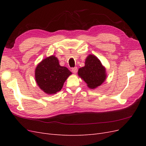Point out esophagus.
Wrapping results in <instances>:
<instances>
[{
    "instance_id": "34e87169",
    "label": "esophagus",
    "mask_w": 146,
    "mask_h": 146,
    "mask_svg": "<svg viewBox=\"0 0 146 146\" xmlns=\"http://www.w3.org/2000/svg\"><path fill=\"white\" fill-rule=\"evenodd\" d=\"M72 71L74 74H76V72H77V67H74L72 69Z\"/></svg>"
}]
</instances>
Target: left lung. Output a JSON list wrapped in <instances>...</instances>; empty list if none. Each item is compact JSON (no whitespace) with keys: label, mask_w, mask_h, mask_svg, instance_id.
Segmentation results:
<instances>
[{"label":"left lung","mask_w":146,"mask_h":146,"mask_svg":"<svg viewBox=\"0 0 146 146\" xmlns=\"http://www.w3.org/2000/svg\"><path fill=\"white\" fill-rule=\"evenodd\" d=\"M78 74L91 89H94L99 86L106 78L105 68L102 65L100 60L92 55L87 57L85 66L78 69Z\"/></svg>","instance_id":"left-lung-1"}]
</instances>
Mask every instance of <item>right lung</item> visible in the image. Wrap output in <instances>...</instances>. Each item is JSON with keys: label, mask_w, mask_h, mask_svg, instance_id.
Wrapping results in <instances>:
<instances>
[{"label": "right lung", "mask_w": 146, "mask_h": 146, "mask_svg": "<svg viewBox=\"0 0 146 146\" xmlns=\"http://www.w3.org/2000/svg\"><path fill=\"white\" fill-rule=\"evenodd\" d=\"M72 72L59 64L55 56L43 60L35 69V79L41 89L46 94H55L63 88V84Z\"/></svg>", "instance_id": "1"}]
</instances>
